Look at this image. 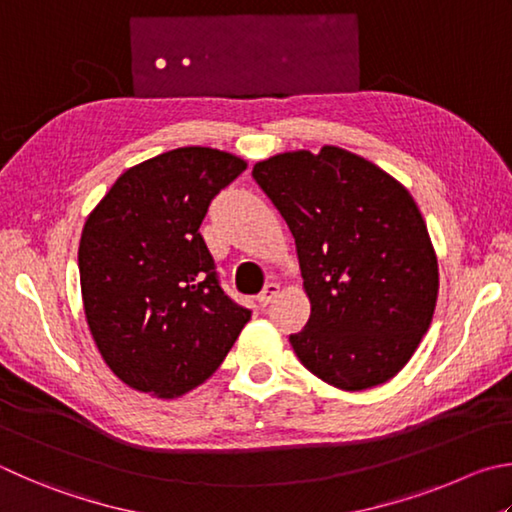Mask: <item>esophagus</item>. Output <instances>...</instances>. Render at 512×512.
Masks as SVG:
<instances>
[{"label":"esophagus","instance_id":"34e87169","mask_svg":"<svg viewBox=\"0 0 512 512\" xmlns=\"http://www.w3.org/2000/svg\"><path fill=\"white\" fill-rule=\"evenodd\" d=\"M277 295H280V284L271 282V284H266V286H264V291L257 295V302L262 304V306H268V304H271V302L275 300Z\"/></svg>","mask_w":512,"mask_h":512}]
</instances>
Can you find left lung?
I'll use <instances>...</instances> for the list:
<instances>
[{"instance_id":"1","label":"left lung","mask_w":512,"mask_h":512,"mask_svg":"<svg viewBox=\"0 0 512 512\" xmlns=\"http://www.w3.org/2000/svg\"><path fill=\"white\" fill-rule=\"evenodd\" d=\"M253 179L295 237L311 318L291 345L324 383L394 378L430 329L439 264L421 210L378 165L340 147L259 161Z\"/></svg>"}]
</instances>
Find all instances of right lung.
<instances>
[{
  "label": "right lung",
  "mask_w": 512,
  "mask_h": 512,
  "mask_svg": "<svg viewBox=\"0 0 512 512\" xmlns=\"http://www.w3.org/2000/svg\"><path fill=\"white\" fill-rule=\"evenodd\" d=\"M246 170L212 147H179L118 176L78 248L82 302L102 360L138 392L176 398L212 376L250 311L232 302L201 221Z\"/></svg>",
  "instance_id": "obj_1"
}]
</instances>
